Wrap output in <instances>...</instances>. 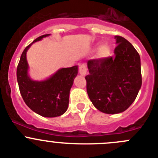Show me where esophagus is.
<instances>
[{"label": "esophagus", "mask_w": 158, "mask_h": 158, "mask_svg": "<svg viewBox=\"0 0 158 158\" xmlns=\"http://www.w3.org/2000/svg\"><path fill=\"white\" fill-rule=\"evenodd\" d=\"M79 73L81 76H85L87 73V68L85 64H80L79 65Z\"/></svg>", "instance_id": "esophagus-1"}]
</instances>
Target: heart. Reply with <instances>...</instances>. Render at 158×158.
<instances>
[{
	"label": "heart",
	"mask_w": 158,
	"mask_h": 158,
	"mask_svg": "<svg viewBox=\"0 0 158 158\" xmlns=\"http://www.w3.org/2000/svg\"><path fill=\"white\" fill-rule=\"evenodd\" d=\"M111 52V48L107 43H103L99 45L96 50V56L99 59H104L109 57Z\"/></svg>",
	"instance_id": "b5f03b06"
}]
</instances>
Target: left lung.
<instances>
[{
  "instance_id": "8db88e82",
  "label": "left lung",
  "mask_w": 158,
  "mask_h": 158,
  "mask_svg": "<svg viewBox=\"0 0 158 158\" xmlns=\"http://www.w3.org/2000/svg\"><path fill=\"white\" fill-rule=\"evenodd\" d=\"M114 58L88 62L87 92L96 109L108 114L124 112L141 89L140 56L125 38L114 36Z\"/></svg>"
}]
</instances>
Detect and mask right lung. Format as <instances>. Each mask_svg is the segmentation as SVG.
Segmentation results:
<instances>
[{
    "label": "right lung",
    "instance_id": "obj_1",
    "mask_svg": "<svg viewBox=\"0 0 158 158\" xmlns=\"http://www.w3.org/2000/svg\"><path fill=\"white\" fill-rule=\"evenodd\" d=\"M51 34L40 36L22 53L17 67V81L20 93L27 106L45 118L61 116L67 110L69 91L78 73V66L60 68L44 80H33L29 74L27 52L34 43Z\"/></svg>",
    "mask_w": 158,
    "mask_h": 158
}]
</instances>
